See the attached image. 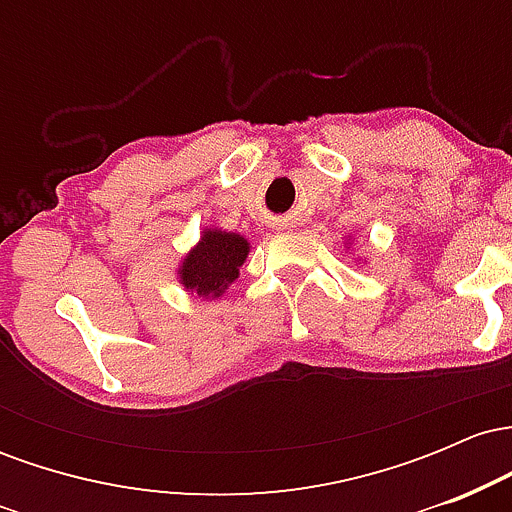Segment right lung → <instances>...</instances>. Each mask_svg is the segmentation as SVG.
I'll use <instances>...</instances> for the list:
<instances>
[{"label": "right lung", "instance_id": "right-lung-1", "mask_svg": "<svg viewBox=\"0 0 512 512\" xmlns=\"http://www.w3.org/2000/svg\"><path fill=\"white\" fill-rule=\"evenodd\" d=\"M248 257V240L236 233L204 231L195 250L182 262L180 281L202 298H214L238 279V267Z\"/></svg>", "mask_w": 512, "mask_h": 512}]
</instances>
